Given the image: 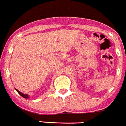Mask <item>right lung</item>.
I'll return each mask as SVG.
<instances>
[{"instance_id": "right-lung-1", "label": "right lung", "mask_w": 126, "mask_h": 126, "mask_svg": "<svg viewBox=\"0 0 126 126\" xmlns=\"http://www.w3.org/2000/svg\"><path fill=\"white\" fill-rule=\"evenodd\" d=\"M15 90H16V92H17L18 93H19V94H20V95H21L22 97H23V98H29V96H28L27 94H23V93H21V92H20V91H18L17 89H16V88H15Z\"/></svg>"}]
</instances>
